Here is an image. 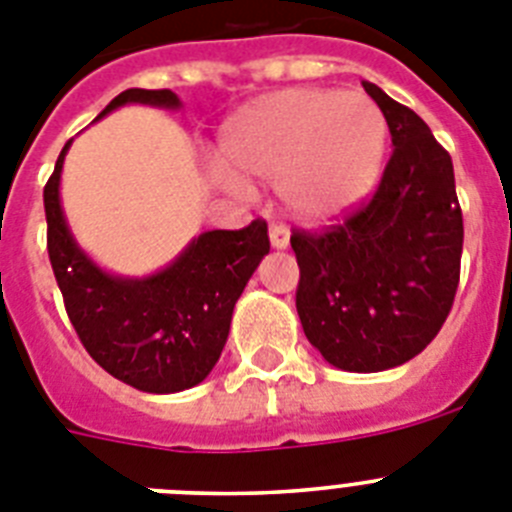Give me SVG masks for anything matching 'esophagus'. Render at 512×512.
Masks as SVG:
<instances>
[{
  "mask_svg": "<svg viewBox=\"0 0 512 512\" xmlns=\"http://www.w3.org/2000/svg\"><path fill=\"white\" fill-rule=\"evenodd\" d=\"M269 241H271V248H277V251H282V248L289 246V230L284 228V225H271V228H269Z\"/></svg>",
  "mask_w": 512,
  "mask_h": 512,
  "instance_id": "1",
  "label": "esophagus"
}]
</instances>
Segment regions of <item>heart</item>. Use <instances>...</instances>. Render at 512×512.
<instances>
[{"label":"heart","mask_w":512,"mask_h":512,"mask_svg":"<svg viewBox=\"0 0 512 512\" xmlns=\"http://www.w3.org/2000/svg\"><path fill=\"white\" fill-rule=\"evenodd\" d=\"M387 117L372 97L336 89H289L243 107L225 125V184L277 182L279 200L307 223L359 205L382 174Z\"/></svg>","instance_id":"obj_1"}]
</instances>
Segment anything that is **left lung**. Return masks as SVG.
Listing matches in <instances>:
<instances>
[{"label": "left lung", "instance_id": "1", "mask_svg": "<svg viewBox=\"0 0 512 512\" xmlns=\"http://www.w3.org/2000/svg\"><path fill=\"white\" fill-rule=\"evenodd\" d=\"M392 135L369 205L325 233L295 230L297 315L307 341L343 372L372 374L418 356L449 318L464 220L454 164L410 107L364 81Z\"/></svg>", "mask_w": 512, "mask_h": 512}]
</instances>
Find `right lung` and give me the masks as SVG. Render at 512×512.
Masks as SVG:
<instances>
[{
  "instance_id": "1",
  "label": "right lung",
  "mask_w": 512,
  "mask_h": 512,
  "mask_svg": "<svg viewBox=\"0 0 512 512\" xmlns=\"http://www.w3.org/2000/svg\"><path fill=\"white\" fill-rule=\"evenodd\" d=\"M122 104L179 110L171 89H125L97 120ZM63 146L43 189L48 256L71 325L104 372L151 395L200 384L228 341L233 307L269 253L264 220L243 230H207L169 266L148 277H117L94 264L71 235L61 207Z\"/></svg>"
}]
</instances>
